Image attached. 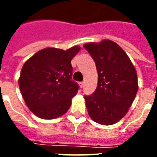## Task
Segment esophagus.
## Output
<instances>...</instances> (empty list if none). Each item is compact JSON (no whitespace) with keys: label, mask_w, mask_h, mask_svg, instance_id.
<instances>
[{"label":"esophagus","mask_w":157,"mask_h":157,"mask_svg":"<svg viewBox=\"0 0 157 157\" xmlns=\"http://www.w3.org/2000/svg\"><path fill=\"white\" fill-rule=\"evenodd\" d=\"M79 85H80V87H81V88H83L84 86H85V82H80Z\"/></svg>","instance_id":"obj_1"}]
</instances>
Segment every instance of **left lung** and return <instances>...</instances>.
Masks as SVG:
<instances>
[{"instance_id": "obj_1", "label": "left lung", "mask_w": 157, "mask_h": 157, "mask_svg": "<svg viewBox=\"0 0 157 157\" xmlns=\"http://www.w3.org/2000/svg\"><path fill=\"white\" fill-rule=\"evenodd\" d=\"M96 64L98 86L85 96L89 116L103 125L117 123L126 115L138 92L137 71L120 45L110 40L84 45Z\"/></svg>"}]
</instances>
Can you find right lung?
Masks as SVG:
<instances>
[{
    "label": "right lung",
    "instance_id": "right-lung-1",
    "mask_svg": "<svg viewBox=\"0 0 157 157\" xmlns=\"http://www.w3.org/2000/svg\"><path fill=\"white\" fill-rule=\"evenodd\" d=\"M80 50L76 45L67 50L45 48L23 64L18 86L26 104L36 117L51 120L67 112L79 89L71 81V61Z\"/></svg>",
    "mask_w": 157,
    "mask_h": 157
}]
</instances>
